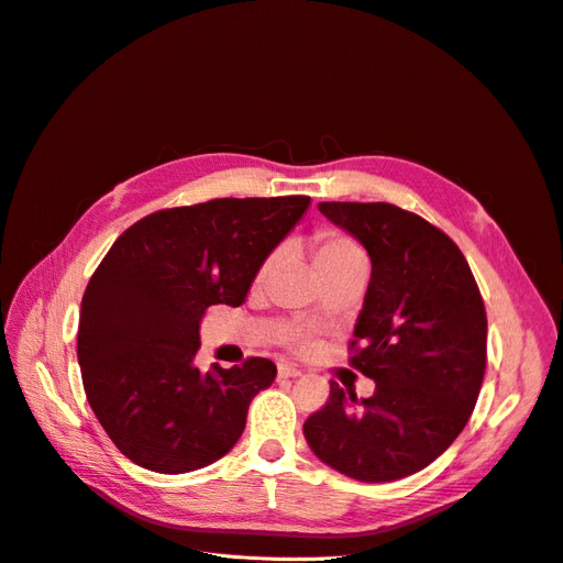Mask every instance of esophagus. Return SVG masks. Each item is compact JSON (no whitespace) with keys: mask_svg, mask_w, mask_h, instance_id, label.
Returning a JSON list of instances; mask_svg holds the SVG:
<instances>
[{"mask_svg":"<svg viewBox=\"0 0 563 563\" xmlns=\"http://www.w3.org/2000/svg\"><path fill=\"white\" fill-rule=\"evenodd\" d=\"M277 373H279V377H300V375H302V371L290 366V363H279Z\"/></svg>","mask_w":563,"mask_h":563,"instance_id":"obj_1","label":"esophagus"}]
</instances>
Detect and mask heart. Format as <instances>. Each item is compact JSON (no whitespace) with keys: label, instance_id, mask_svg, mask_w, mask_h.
<instances>
[{"label":"heart","instance_id":"1","mask_svg":"<svg viewBox=\"0 0 563 563\" xmlns=\"http://www.w3.org/2000/svg\"><path fill=\"white\" fill-rule=\"evenodd\" d=\"M352 263H361V266H366V254H363V250L350 236L339 234V231H320V234L316 236V243H313L316 275L320 277L322 273L336 271V268H343V266H352ZM271 268H273V258L263 263L261 277H266L271 273ZM290 341L297 343V345H302L305 336L292 334Z\"/></svg>","mask_w":563,"mask_h":563}]
</instances>
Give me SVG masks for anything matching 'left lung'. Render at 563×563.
Returning <instances> with one entry per match:
<instances>
[{"label": "left lung", "mask_w": 563, "mask_h": 563, "mask_svg": "<svg viewBox=\"0 0 563 563\" xmlns=\"http://www.w3.org/2000/svg\"><path fill=\"white\" fill-rule=\"evenodd\" d=\"M368 250L373 273L354 327L352 368L371 398L329 382L305 422L313 454L358 482L422 471L466 427L486 371V311L466 256L424 218L386 202H320Z\"/></svg>", "instance_id": "obj_1"}]
</instances>
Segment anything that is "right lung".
I'll use <instances>...</instances> for the list:
<instances>
[{"label": "right lung", "instance_id": "1", "mask_svg": "<svg viewBox=\"0 0 563 563\" xmlns=\"http://www.w3.org/2000/svg\"><path fill=\"white\" fill-rule=\"evenodd\" d=\"M311 197H222L131 224L92 273L77 334L84 390L99 424L134 464L179 475L241 439L254 395L275 382L271 358L195 366L200 320L241 307L263 261Z\"/></svg>", "mask_w": 563, "mask_h": 563}]
</instances>
